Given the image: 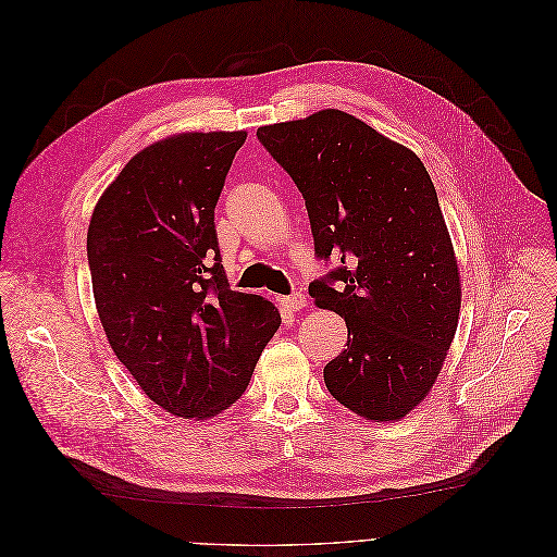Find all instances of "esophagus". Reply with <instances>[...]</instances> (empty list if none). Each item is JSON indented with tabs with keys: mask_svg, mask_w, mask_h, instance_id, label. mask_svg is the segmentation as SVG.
<instances>
[{
	"mask_svg": "<svg viewBox=\"0 0 557 557\" xmlns=\"http://www.w3.org/2000/svg\"><path fill=\"white\" fill-rule=\"evenodd\" d=\"M281 308L287 310V312H299L301 308H306V294L294 292V294H289V297H283Z\"/></svg>",
	"mask_w": 557,
	"mask_h": 557,
	"instance_id": "1",
	"label": "esophagus"
}]
</instances>
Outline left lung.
<instances>
[{
	"instance_id": "left-lung-1",
	"label": "left lung",
	"mask_w": 557,
	"mask_h": 557,
	"mask_svg": "<svg viewBox=\"0 0 557 557\" xmlns=\"http://www.w3.org/2000/svg\"><path fill=\"white\" fill-rule=\"evenodd\" d=\"M256 137L301 190L317 258L339 263L308 287L348 325V348L323 369L325 386L367 420H400L436 382L461 310L428 169L339 110L258 127Z\"/></svg>"
}]
</instances>
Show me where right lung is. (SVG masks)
<instances>
[{"label":"right lung","instance_id":"add662e5","mask_svg":"<svg viewBox=\"0 0 557 557\" xmlns=\"http://www.w3.org/2000/svg\"><path fill=\"white\" fill-rule=\"evenodd\" d=\"M247 133H186L125 163L87 232L96 310L146 396L184 418L232 407L278 310L226 283L215 205Z\"/></svg>","mask_w":557,"mask_h":557}]
</instances>
